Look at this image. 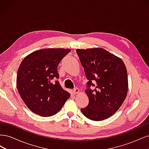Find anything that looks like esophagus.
<instances>
[{"label": "esophagus", "instance_id": "34e87169", "mask_svg": "<svg viewBox=\"0 0 149 149\" xmlns=\"http://www.w3.org/2000/svg\"><path fill=\"white\" fill-rule=\"evenodd\" d=\"M73 94H78V93H79V89L78 88H74V89H73Z\"/></svg>", "mask_w": 149, "mask_h": 149}]
</instances>
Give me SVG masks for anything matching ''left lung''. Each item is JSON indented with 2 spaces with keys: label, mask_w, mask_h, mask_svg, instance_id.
Returning a JSON list of instances; mask_svg holds the SVG:
<instances>
[{
  "label": "left lung",
  "mask_w": 149,
  "mask_h": 149,
  "mask_svg": "<svg viewBox=\"0 0 149 149\" xmlns=\"http://www.w3.org/2000/svg\"><path fill=\"white\" fill-rule=\"evenodd\" d=\"M76 53L88 80L85 93L89 104L81 111L92 120L107 119L119 109L127 96L125 65L120 58L101 48L77 49ZM91 86L95 88L91 90Z\"/></svg>",
  "instance_id": "8db88e82"
}]
</instances>
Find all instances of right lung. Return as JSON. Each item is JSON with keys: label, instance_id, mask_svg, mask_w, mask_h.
Instances as JSON below:
<instances>
[{"label": "right lung", "instance_id": "obj_1", "mask_svg": "<svg viewBox=\"0 0 149 149\" xmlns=\"http://www.w3.org/2000/svg\"><path fill=\"white\" fill-rule=\"evenodd\" d=\"M70 49L47 48L26 56L19 68L17 89L30 111L43 117L55 115L65 104L70 94L59 81L58 66Z\"/></svg>", "mask_w": 149, "mask_h": 149}]
</instances>
